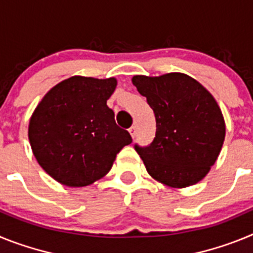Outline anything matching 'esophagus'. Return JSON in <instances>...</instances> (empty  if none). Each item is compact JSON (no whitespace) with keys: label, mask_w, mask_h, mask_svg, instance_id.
I'll return each instance as SVG.
<instances>
[{"label":"esophagus","mask_w":253,"mask_h":253,"mask_svg":"<svg viewBox=\"0 0 253 253\" xmlns=\"http://www.w3.org/2000/svg\"><path fill=\"white\" fill-rule=\"evenodd\" d=\"M129 133H130L131 138L135 137V134H137V130H135V126H131V128L129 129Z\"/></svg>","instance_id":"esophagus-1"}]
</instances>
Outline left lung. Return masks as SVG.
<instances>
[{
	"label": "left lung",
	"mask_w": 253,
	"mask_h": 253,
	"mask_svg": "<svg viewBox=\"0 0 253 253\" xmlns=\"http://www.w3.org/2000/svg\"><path fill=\"white\" fill-rule=\"evenodd\" d=\"M131 82L156 116L153 142L148 147L135 144L147 172L176 189L198 184L215 163L225 138L218 102L185 73L134 76Z\"/></svg>",
	"instance_id": "obj_1"
}]
</instances>
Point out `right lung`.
<instances>
[{"instance_id": "add662e5", "label": "right lung", "mask_w": 253, "mask_h": 253, "mask_svg": "<svg viewBox=\"0 0 253 253\" xmlns=\"http://www.w3.org/2000/svg\"><path fill=\"white\" fill-rule=\"evenodd\" d=\"M116 78L73 76L55 84L35 107L29 140L42 169L59 184L82 187L104 177L131 143L106 105Z\"/></svg>"}]
</instances>
